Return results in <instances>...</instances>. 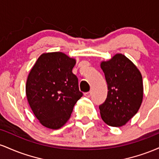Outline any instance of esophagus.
<instances>
[{"label":"esophagus","instance_id":"obj_1","mask_svg":"<svg viewBox=\"0 0 159 159\" xmlns=\"http://www.w3.org/2000/svg\"><path fill=\"white\" fill-rule=\"evenodd\" d=\"M91 94H92V93H91V91H89V92H87V93H84V96H86V97L89 98L90 97Z\"/></svg>","mask_w":159,"mask_h":159}]
</instances>
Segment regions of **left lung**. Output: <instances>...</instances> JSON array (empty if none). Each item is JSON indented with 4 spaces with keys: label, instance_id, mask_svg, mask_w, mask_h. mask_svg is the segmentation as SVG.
Returning <instances> with one entry per match:
<instances>
[{
    "label": "left lung",
    "instance_id": "obj_1",
    "mask_svg": "<svg viewBox=\"0 0 159 159\" xmlns=\"http://www.w3.org/2000/svg\"><path fill=\"white\" fill-rule=\"evenodd\" d=\"M101 68L108 90L105 101L98 107L102 119L111 126H122L137 114L142 103L141 74L134 63L121 54L103 61Z\"/></svg>",
    "mask_w": 159,
    "mask_h": 159
}]
</instances>
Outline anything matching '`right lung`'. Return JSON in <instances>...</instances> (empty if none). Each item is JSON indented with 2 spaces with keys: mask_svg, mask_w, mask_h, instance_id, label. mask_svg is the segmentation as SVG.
Here are the masks:
<instances>
[{
  "mask_svg": "<svg viewBox=\"0 0 159 159\" xmlns=\"http://www.w3.org/2000/svg\"><path fill=\"white\" fill-rule=\"evenodd\" d=\"M75 65V60L62 52L43 54L27 78V101L36 117L48 129L63 126L83 96L72 73Z\"/></svg>",
  "mask_w": 159,
  "mask_h": 159,
  "instance_id": "right-lung-1",
  "label": "right lung"
}]
</instances>
